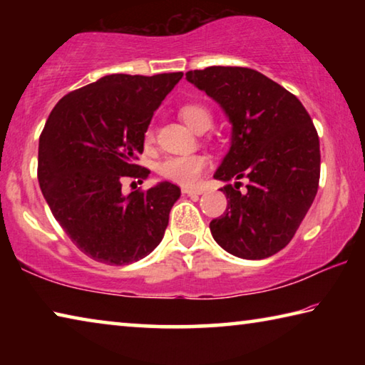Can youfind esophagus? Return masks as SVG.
Wrapping results in <instances>:
<instances>
[{
    "label": "esophagus",
    "instance_id": "1",
    "mask_svg": "<svg viewBox=\"0 0 365 365\" xmlns=\"http://www.w3.org/2000/svg\"><path fill=\"white\" fill-rule=\"evenodd\" d=\"M202 188H190V187H183L182 188V193L183 195H188V196H191V195H201L202 193Z\"/></svg>",
    "mask_w": 365,
    "mask_h": 365
}]
</instances>
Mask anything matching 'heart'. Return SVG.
Masks as SVG:
<instances>
[{"mask_svg":"<svg viewBox=\"0 0 365 365\" xmlns=\"http://www.w3.org/2000/svg\"><path fill=\"white\" fill-rule=\"evenodd\" d=\"M180 117L191 130H207L212 123V114L205 104L188 103L180 108ZM154 140L153 127L145 132V141L151 143ZM209 159L201 154H185V156H170L159 164V174L165 180H170L185 187H191L200 182L202 172L207 169Z\"/></svg>","mask_w":365,"mask_h":365,"instance_id":"1","label":"heart"}]
</instances>
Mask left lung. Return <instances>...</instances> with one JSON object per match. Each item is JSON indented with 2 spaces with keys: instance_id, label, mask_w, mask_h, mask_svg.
<instances>
[{
  "instance_id": "left-lung-1",
  "label": "left lung",
  "mask_w": 365,
  "mask_h": 365,
  "mask_svg": "<svg viewBox=\"0 0 365 365\" xmlns=\"http://www.w3.org/2000/svg\"><path fill=\"white\" fill-rule=\"evenodd\" d=\"M187 80L217 101L232 122V146L214 177L224 215L209 228L227 252L265 259L292 242L317 195L320 145L311 115L293 93L248 67L212 66Z\"/></svg>"
}]
</instances>
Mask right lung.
Instances as JSON below:
<instances>
[{"mask_svg": "<svg viewBox=\"0 0 365 365\" xmlns=\"http://www.w3.org/2000/svg\"><path fill=\"white\" fill-rule=\"evenodd\" d=\"M183 72L113 73L71 91L49 114L38 145V183L67 237L86 256L127 265L164 237L180 196L170 182L122 193V182L150 170L137 164L154 110Z\"/></svg>", "mask_w": 365, "mask_h": 365, "instance_id": "1", "label": "right lung"}]
</instances>
